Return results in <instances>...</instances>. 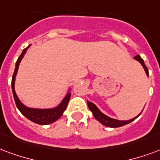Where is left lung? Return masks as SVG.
Returning <instances> with one entry per match:
<instances>
[{"instance_id": "1", "label": "left lung", "mask_w": 160, "mask_h": 160, "mask_svg": "<svg viewBox=\"0 0 160 160\" xmlns=\"http://www.w3.org/2000/svg\"><path fill=\"white\" fill-rule=\"evenodd\" d=\"M134 58L135 60L138 61V62L142 64V66L143 68H144V70H145V73H146L147 76H148V68L146 67V65L144 63L143 59L139 55H137L136 57H134ZM87 105H88V108H89L90 110L92 112V114L94 115V117H95V119H97V120H98L99 122L101 123L102 125H105V126H108V127H111V128L120 127V126L127 125L129 123L134 121L135 119L140 116V114L142 113V111L137 116H136L135 118H133V119H129V120H119V119L110 118V117L107 116L106 114H104L103 113H102L101 111H100V109L96 106L95 104L92 103V102H91L88 101V100H87Z\"/></svg>"}]
</instances>
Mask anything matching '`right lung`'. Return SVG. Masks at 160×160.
<instances>
[{"label": "right lung", "instance_id": "obj_1", "mask_svg": "<svg viewBox=\"0 0 160 160\" xmlns=\"http://www.w3.org/2000/svg\"><path fill=\"white\" fill-rule=\"evenodd\" d=\"M29 47H30V45L28 47H26L25 49H23V51L21 53V55H20L19 58H18L17 62H16L15 70H14L12 79V90L14 101H15L17 108L21 112V113L23 114V116H25L27 119H29L30 121L35 123V124H38V125H49V124L55 122L56 120H58L62 115V113H63V112L66 109V108H67L68 101L70 99L71 92H69L70 88L68 90V92L66 93V95H65V97L62 100V102L55 108H29L25 106L22 102L20 101L19 98L17 96V93L15 92V80H16V76H17L18 70L20 62L22 61V59L24 57V54H25Z\"/></svg>", "mask_w": 160, "mask_h": 160}]
</instances>
